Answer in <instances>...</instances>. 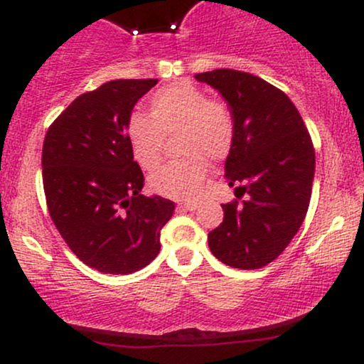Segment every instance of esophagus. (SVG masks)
I'll return each instance as SVG.
<instances>
[{"mask_svg": "<svg viewBox=\"0 0 364 364\" xmlns=\"http://www.w3.org/2000/svg\"><path fill=\"white\" fill-rule=\"evenodd\" d=\"M196 207H198V202H195V200H185L178 205V208H183V210H195Z\"/></svg>", "mask_w": 364, "mask_h": 364, "instance_id": "34e87169", "label": "esophagus"}]
</instances>
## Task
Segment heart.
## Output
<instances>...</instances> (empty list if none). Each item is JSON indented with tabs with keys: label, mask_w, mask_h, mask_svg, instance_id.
I'll use <instances>...</instances> for the list:
<instances>
[{
	"label": "heart",
	"mask_w": 364,
	"mask_h": 364,
	"mask_svg": "<svg viewBox=\"0 0 364 364\" xmlns=\"http://www.w3.org/2000/svg\"><path fill=\"white\" fill-rule=\"evenodd\" d=\"M179 132L181 159L159 168L149 179L154 191L171 198H190L202 188L208 159L224 161L235 144V116L220 101H210L198 87L178 82L157 90L150 99V116H129L127 135L135 161L154 169L161 161L164 136Z\"/></svg>",
	"instance_id": "heart-1"
}]
</instances>
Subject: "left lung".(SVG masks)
<instances>
[{"mask_svg":"<svg viewBox=\"0 0 364 364\" xmlns=\"http://www.w3.org/2000/svg\"><path fill=\"white\" fill-rule=\"evenodd\" d=\"M235 116V144L225 179L246 193L241 205L223 203L224 220L208 232L212 255L229 267L262 269L301 228L315 178V149L291 99L255 75L237 70L196 73Z\"/></svg>","mask_w":364,"mask_h":364,"instance_id":"8db88e82","label":"left lung"}]
</instances>
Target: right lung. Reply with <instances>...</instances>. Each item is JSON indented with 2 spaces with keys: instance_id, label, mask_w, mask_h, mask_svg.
<instances>
[{
  "instance_id": "right-lung-1",
  "label": "right lung",
  "mask_w": 364,
  "mask_h": 364,
  "mask_svg": "<svg viewBox=\"0 0 364 364\" xmlns=\"http://www.w3.org/2000/svg\"><path fill=\"white\" fill-rule=\"evenodd\" d=\"M157 80H112L78 95L49 127L43 183L49 214L70 250L90 269L127 275L161 250L174 212L162 196H144L127 124Z\"/></svg>"
}]
</instances>
